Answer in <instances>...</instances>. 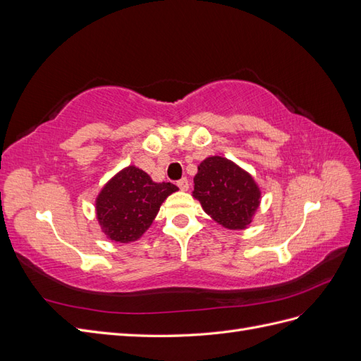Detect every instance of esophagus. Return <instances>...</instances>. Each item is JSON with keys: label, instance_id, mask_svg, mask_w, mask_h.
<instances>
[{"label": "esophagus", "instance_id": "esophagus-1", "mask_svg": "<svg viewBox=\"0 0 361 361\" xmlns=\"http://www.w3.org/2000/svg\"><path fill=\"white\" fill-rule=\"evenodd\" d=\"M178 187L182 190V191H187L190 188V182L187 178H182L178 180Z\"/></svg>", "mask_w": 361, "mask_h": 361}]
</instances>
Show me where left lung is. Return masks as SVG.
<instances>
[{
  "instance_id": "obj_1",
  "label": "left lung",
  "mask_w": 361,
  "mask_h": 361,
  "mask_svg": "<svg viewBox=\"0 0 361 361\" xmlns=\"http://www.w3.org/2000/svg\"><path fill=\"white\" fill-rule=\"evenodd\" d=\"M192 195L218 224L238 231L251 223L259 206L260 191L253 178L232 161L211 157L199 166Z\"/></svg>"
}]
</instances>
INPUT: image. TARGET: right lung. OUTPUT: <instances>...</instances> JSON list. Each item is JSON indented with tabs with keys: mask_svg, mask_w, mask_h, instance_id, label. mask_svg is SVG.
<instances>
[{
	"mask_svg": "<svg viewBox=\"0 0 361 361\" xmlns=\"http://www.w3.org/2000/svg\"><path fill=\"white\" fill-rule=\"evenodd\" d=\"M174 191H178L176 185L155 183L147 173L130 166L101 191L96 200L97 220L113 241H135L147 231L162 202Z\"/></svg>",
	"mask_w": 361,
	"mask_h": 361,
	"instance_id": "right-lung-1",
	"label": "right lung"
}]
</instances>
